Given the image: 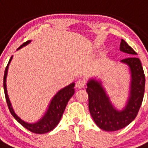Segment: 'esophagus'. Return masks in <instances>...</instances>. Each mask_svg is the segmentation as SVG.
<instances>
[{
	"instance_id": "1",
	"label": "esophagus",
	"mask_w": 148,
	"mask_h": 148,
	"mask_svg": "<svg viewBox=\"0 0 148 148\" xmlns=\"http://www.w3.org/2000/svg\"><path fill=\"white\" fill-rule=\"evenodd\" d=\"M85 84H86V81H85L84 79H79L77 80L76 84H75V87L77 88H83L84 87Z\"/></svg>"
}]
</instances>
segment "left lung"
Segmentation results:
<instances>
[{"mask_svg": "<svg viewBox=\"0 0 148 148\" xmlns=\"http://www.w3.org/2000/svg\"><path fill=\"white\" fill-rule=\"evenodd\" d=\"M120 49L130 56L121 60L129 65L132 73L130 96L125 108L122 111L116 110L100 83L91 79L87 84L90 115L97 125L105 131H117L129 125L137 116L144 95L145 75L140 59L136 57L137 53L123 39Z\"/></svg>", "mask_w": 148, "mask_h": 148, "instance_id": "obj_1", "label": "left lung"}]
</instances>
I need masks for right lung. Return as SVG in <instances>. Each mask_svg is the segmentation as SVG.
Instances as JSON below:
<instances>
[{"mask_svg":"<svg viewBox=\"0 0 148 148\" xmlns=\"http://www.w3.org/2000/svg\"><path fill=\"white\" fill-rule=\"evenodd\" d=\"M31 41H27L24 43H23L21 46H19V49H20L22 46H24L27 44H28ZM12 58L8 63L6 69L5 71V75H4V90H5V99H6V102H7L8 106L9 109V111L12 114V115L15 117V119L17 121L21 124L24 128L28 129L29 131L34 133H37V134H43V133H46L49 132L51 130L54 129L56 126L58 125L59 121H61V117L63 115V113L68 102L69 101L71 97L73 96L74 93H75V90H74V86L75 84L73 83L66 87H64L63 89H61L60 91H58V94L53 97V99H52L51 103L49 106V109L46 112V115L40 120L39 121L34 123V124H28V123L24 122L23 121L19 119L14 113L13 110L11 107V103L8 97L7 94V88H6V77H7L8 73V64L10 63Z\"/></svg>","mask_w":148,"mask_h":148,"instance_id":"right-lung-1","label":"right lung"}]
</instances>
